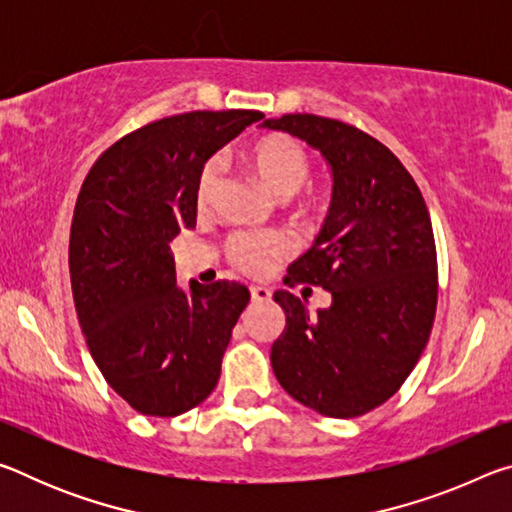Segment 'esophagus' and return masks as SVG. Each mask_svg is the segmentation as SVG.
I'll use <instances>...</instances> for the list:
<instances>
[{
    "mask_svg": "<svg viewBox=\"0 0 512 512\" xmlns=\"http://www.w3.org/2000/svg\"><path fill=\"white\" fill-rule=\"evenodd\" d=\"M250 298H253V302H268L271 300V289L257 284V287H250Z\"/></svg>",
    "mask_w": 512,
    "mask_h": 512,
    "instance_id": "1",
    "label": "esophagus"
}]
</instances>
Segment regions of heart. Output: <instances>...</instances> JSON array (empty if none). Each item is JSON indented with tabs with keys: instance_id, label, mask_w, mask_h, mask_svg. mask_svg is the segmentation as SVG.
Returning <instances> with one entry per match:
<instances>
[{
	"instance_id": "b5f03b06",
	"label": "heart",
	"mask_w": 512,
	"mask_h": 512,
	"mask_svg": "<svg viewBox=\"0 0 512 512\" xmlns=\"http://www.w3.org/2000/svg\"><path fill=\"white\" fill-rule=\"evenodd\" d=\"M248 164L257 178L275 196L291 198L305 185L309 176V158L302 146L287 135H268L248 153ZM219 183V164L207 162L196 183V201L207 203ZM289 253V241L277 232H239L228 241L232 264L246 273H266L268 268Z\"/></svg>"
}]
</instances>
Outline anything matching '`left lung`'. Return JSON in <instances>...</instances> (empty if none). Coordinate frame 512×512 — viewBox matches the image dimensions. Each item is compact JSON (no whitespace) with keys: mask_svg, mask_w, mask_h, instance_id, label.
<instances>
[{"mask_svg":"<svg viewBox=\"0 0 512 512\" xmlns=\"http://www.w3.org/2000/svg\"><path fill=\"white\" fill-rule=\"evenodd\" d=\"M318 149L332 169V203L287 282L332 293L314 316L275 291L287 327L271 366L293 400L329 418H359L393 397L429 341L438 302L429 210L404 164L375 137L318 115L264 119Z\"/></svg>","mask_w":512,"mask_h":512,"instance_id":"8db88e82","label":"left lung"}]
</instances>
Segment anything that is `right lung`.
I'll return each instance as SVG.
<instances>
[{"label": "right lung", "instance_id": "obj_1", "mask_svg": "<svg viewBox=\"0 0 512 512\" xmlns=\"http://www.w3.org/2000/svg\"><path fill=\"white\" fill-rule=\"evenodd\" d=\"M259 119V110H196L146 124L101 153L76 198V314L101 375L144 415L194 409L219 381L250 293L225 280L183 291L169 241L196 225L205 162Z\"/></svg>", "mask_w": 512, "mask_h": 512}]
</instances>
